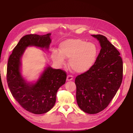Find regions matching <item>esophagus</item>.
<instances>
[{
  "instance_id": "1",
  "label": "esophagus",
  "mask_w": 133,
  "mask_h": 133,
  "mask_svg": "<svg viewBox=\"0 0 133 133\" xmlns=\"http://www.w3.org/2000/svg\"><path fill=\"white\" fill-rule=\"evenodd\" d=\"M73 76L71 75H68L67 77H66V80L67 81H70V80H73Z\"/></svg>"
}]
</instances>
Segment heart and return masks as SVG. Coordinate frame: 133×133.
<instances>
[{
	"label": "heart",
	"mask_w": 133,
	"mask_h": 133,
	"mask_svg": "<svg viewBox=\"0 0 133 133\" xmlns=\"http://www.w3.org/2000/svg\"><path fill=\"white\" fill-rule=\"evenodd\" d=\"M98 54L94 43H86L80 39H69L60 44V52L55 50L51 57L59 65L65 63V58H69V66L76 73H83L94 65Z\"/></svg>",
	"instance_id": "heart-1"
}]
</instances>
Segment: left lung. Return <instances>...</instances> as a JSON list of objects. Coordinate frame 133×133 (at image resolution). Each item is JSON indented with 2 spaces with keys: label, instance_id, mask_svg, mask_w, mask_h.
Returning <instances> with one entry per match:
<instances>
[{
  "label": "left lung",
  "instance_id": "obj_1",
  "mask_svg": "<svg viewBox=\"0 0 133 133\" xmlns=\"http://www.w3.org/2000/svg\"><path fill=\"white\" fill-rule=\"evenodd\" d=\"M101 49L89 70L76 76V99L80 109L88 114L105 109L121 85L123 65L120 53L105 36L91 35Z\"/></svg>",
  "mask_w": 133,
  "mask_h": 133
}]
</instances>
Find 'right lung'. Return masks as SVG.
<instances>
[{"label":"right lung","instance_id":"add662e5","mask_svg":"<svg viewBox=\"0 0 133 133\" xmlns=\"http://www.w3.org/2000/svg\"><path fill=\"white\" fill-rule=\"evenodd\" d=\"M50 35L24 36L14 48L8 62L6 80L12 95L24 109L35 114L45 113L54 107L57 91L65 84L66 74L62 69L48 66L38 81L31 84L26 83L21 75V59L29 46L48 49Z\"/></svg>","mask_w":133,"mask_h":133}]
</instances>
